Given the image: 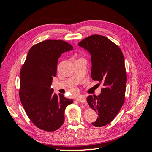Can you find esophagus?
Returning <instances> with one entry per match:
<instances>
[{"mask_svg": "<svg viewBox=\"0 0 152 152\" xmlns=\"http://www.w3.org/2000/svg\"><path fill=\"white\" fill-rule=\"evenodd\" d=\"M77 101H78V102L80 103H84V102H86V99L84 96H80L77 98Z\"/></svg>", "mask_w": 152, "mask_h": 152, "instance_id": "esophagus-1", "label": "esophagus"}]
</instances>
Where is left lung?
Returning <instances> with one entry per match:
<instances>
[{"label":"left lung","mask_w":152,"mask_h":152,"mask_svg":"<svg viewBox=\"0 0 152 152\" xmlns=\"http://www.w3.org/2000/svg\"><path fill=\"white\" fill-rule=\"evenodd\" d=\"M79 45L91 55L92 79L103 86L99 95L87 98L89 107L98 115L92 124L103 127L117 116L125 100L127 75L123 54L117 45L99 35L88 37Z\"/></svg>","instance_id":"obj_1"}]
</instances>
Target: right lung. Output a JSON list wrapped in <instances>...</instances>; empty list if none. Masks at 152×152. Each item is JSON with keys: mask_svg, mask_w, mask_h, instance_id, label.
<instances>
[{"mask_svg": "<svg viewBox=\"0 0 152 152\" xmlns=\"http://www.w3.org/2000/svg\"><path fill=\"white\" fill-rule=\"evenodd\" d=\"M73 46L61 40H46L31 48L20 72V98L27 115L45 131H54L65 121V110L73 99L50 88L58 59Z\"/></svg>", "mask_w": 152, "mask_h": 152, "instance_id": "1", "label": "right lung"}]
</instances>
